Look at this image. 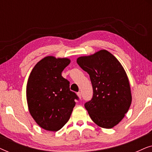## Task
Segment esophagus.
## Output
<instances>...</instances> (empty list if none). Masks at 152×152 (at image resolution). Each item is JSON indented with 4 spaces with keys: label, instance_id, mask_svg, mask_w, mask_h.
<instances>
[{
    "label": "esophagus",
    "instance_id": "1",
    "mask_svg": "<svg viewBox=\"0 0 152 152\" xmlns=\"http://www.w3.org/2000/svg\"><path fill=\"white\" fill-rule=\"evenodd\" d=\"M77 94L78 97H80V99L82 98V93H81V92H78L77 93Z\"/></svg>",
    "mask_w": 152,
    "mask_h": 152
}]
</instances>
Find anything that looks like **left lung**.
Returning <instances> with one entry per match:
<instances>
[{
	"label": "left lung",
	"instance_id": "8db88e82",
	"mask_svg": "<svg viewBox=\"0 0 152 152\" xmlns=\"http://www.w3.org/2000/svg\"><path fill=\"white\" fill-rule=\"evenodd\" d=\"M77 63L90 76L93 97L84 107L93 122L111 129L124 118L132 103L130 85L125 70L109 52L80 57Z\"/></svg>",
	"mask_w": 152,
	"mask_h": 152
}]
</instances>
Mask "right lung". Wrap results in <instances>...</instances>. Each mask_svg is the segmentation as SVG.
<instances>
[{"label":"right lung","mask_w":152,"mask_h":152,"mask_svg":"<svg viewBox=\"0 0 152 152\" xmlns=\"http://www.w3.org/2000/svg\"><path fill=\"white\" fill-rule=\"evenodd\" d=\"M70 59L48 56L39 61L29 76L26 97L31 115L41 128L57 132L68 121L75 99L69 81L61 76Z\"/></svg>","instance_id":"1"}]
</instances>
